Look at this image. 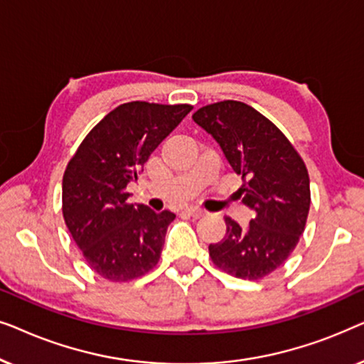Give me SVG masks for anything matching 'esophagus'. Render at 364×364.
<instances>
[{
    "label": "esophagus",
    "instance_id": "34e87169",
    "mask_svg": "<svg viewBox=\"0 0 364 364\" xmlns=\"http://www.w3.org/2000/svg\"><path fill=\"white\" fill-rule=\"evenodd\" d=\"M187 213V215H191V217H193V218H198V217H202V215H205V212L202 210V208H197V207H187L186 210H183Z\"/></svg>",
    "mask_w": 364,
    "mask_h": 364
}]
</instances>
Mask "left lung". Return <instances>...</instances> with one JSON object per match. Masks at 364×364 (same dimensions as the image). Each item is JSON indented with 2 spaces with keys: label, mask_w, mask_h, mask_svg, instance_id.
<instances>
[{
  "label": "left lung",
  "mask_w": 364,
  "mask_h": 364,
  "mask_svg": "<svg viewBox=\"0 0 364 364\" xmlns=\"http://www.w3.org/2000/svg\"><path fill=\"white\" fill-rule=\"evenodd\" d=\"M192 119L245 181L240 197L253 210L247 227L225 217V237L208 245L212 262L228 275L260 280L285 263L305 230L311 200L305 162L280 129L248 104H208Z\"/></svg>",
  "instance_id": "obj_1"
}]
</instances>
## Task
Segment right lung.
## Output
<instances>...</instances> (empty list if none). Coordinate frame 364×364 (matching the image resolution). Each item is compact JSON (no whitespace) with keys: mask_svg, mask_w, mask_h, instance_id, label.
<instances>
[{"mask_svg":"<svg viewBox=\"0 0 364 364\" xmlns=\"http://www.w3.org/2000/svg\"><path fill=\"white\" fill-rule=\"evenodd\" d=\"M191 111L188 104H121L69 161L63 177L64 222L87 265L106 280H134L157 265L176 215L127 203L126 187Z\"/></svg>","mask_w":364,"mask_h":364,"instance_id":"right-lung-1","label":"right lung"}]
</instances>
